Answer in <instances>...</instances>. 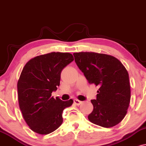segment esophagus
<instances>
[{
    "label": "esophagus",
    "instance_id": "esophagus-1",
    "mask_svg": "<svg viewBox=\"0 0 146 146\" xmlns=\"http://www.w3.org/2000/svg\"><path fill=\"white\" fill-rule=\"evenodd\" d=\"M74 103L76 104V105L78 106V105H80V104L82 103V102H81V101L77 100V99H74Z\"/></svg>",
    "mask_w": 146,
    "mask_h": 146
}]
</instances>
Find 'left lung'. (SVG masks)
<instances>
[{"label":"left lung","instance_id":"obj_1","mask_svg":"<svg viewBox=\"0 0 146 146\" xmlns=\"http://www.w3.org/2000/svg\"><path fill=\"white\" fill-rule=\"evenodd\" d=\"M75 62L90 84L99 87L92 100L94 109L88 119L104 128L113 127L127 113L131 100L128 71L117 58L93 52L74 53Z\"/></svg>","mask_w":146,"mask_h":146}]
</instances>
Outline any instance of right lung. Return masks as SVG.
Listing matches in <instances>:
<instances>
[{"label": "right lung", "mask_w": 146, "mask_h": 146, "mask_svg": "<svg viewBox=\"0 0 146 146\" xmlns=\"http://www.w3.org/2000/svg\"><path fill=\"white\" fill-rule=\"evenodd\" d=\"M69 52H53L33 58L25 64L17 84L18 103L29 128L39 135H47L63 122L64 109L73 104L52 96L59 86L63 68L73 61Z\"/></svg>", "instance_id": "right-lung-1"}]
</instances>
